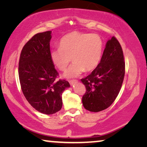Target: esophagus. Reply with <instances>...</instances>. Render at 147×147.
<instances>
[{
	"label": "esophagus",
	"instance_id": "34e87169",
	"mask_svg": "<svg viewBox=\"0 0 147 147\" xmlns=\"http://www.w3.org/2000/svg\"><path fill=\"white\" fill-rule=\"evenodd\" d=\"M78 80H69V83H70V85H73L74 83H77L78 82Z\"/></svg>",
	"mask_w": 147,
	"mask_h": 147
}]
</instances>
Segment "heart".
Here are the masks:
<instances>
[{
    "label": "heart",
    "mask_w": 147,
    "mask_h": 147,
    "mask_svg": "<svg viewBox=\"0 0 147 147\" xmlns=\"http://www.w3.org/2000/svg\"><path fill=\"white\" fill-rule=\"evenodd\" d=\"M103 49V40L98 35L72 31L62 37L59 48L51 51V58L61 71L66 69L71 60L74 63L63 76L66 78H76L83 72L96 68L100 62Z\"/></svg>",
    "instance_id": "heart-1"
}]
</instances>
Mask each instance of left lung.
Masks as SVG:
<instances>
[{
	"label": "left lung",
	"mask_w": 147,
	"mask_h": 147,
	"mask_svg": "<svg viewBox=\"0 0 147 147\" xmlns=\"http://www.w3.org/2000/svg\"><path fill=\"white\" fill-rule=\"evenodd\" d=\"M125 75L121 47L112 37L106 44L100 62L91 74L81 81L86 87L83 105L90 112H98L110 107L118 95Z\"/></svg>",
	"instance_id": "8db88e82"
}]
</instances>
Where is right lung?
<instances>
[{
	"mask_svg": "<svg viewBox=\"0 0 147 147\" xmlns=\"http://www.w3.org/2000/svg\"><path fill=\"white\" fill-rule=\"evenodd\" d=\"M51 31L37 33L22 49L18 74L24 95L36 110L53 114L62 107V92L70 87L58 80V73L51 58Z\"/></svg>",
	"mask_w": 147,
	"mask_h": 147,
	"instance_id": "obj_1",
	"label": "right lung"
}]
</instances>
